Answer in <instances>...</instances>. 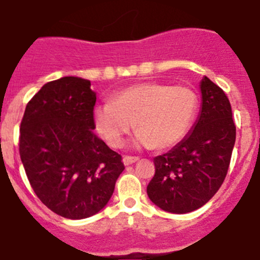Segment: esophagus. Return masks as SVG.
I'll list each match as a JSON object with an SVG mask.
<instances>
[{
    "mask_svg": "<svg viewBox=\"0 0 260 260\" xmlns=\"http://www.w3.org/2000/svg\"><path fill=\"white\" fill-rule=\"evenodd\" d=\"M136 161H138V157H135V156H124V157H123V164L127 166L132 165Z\"/></svg>",
    "mask_w": 260,
    "mask_h": 260,
    "instance_id": "1",
    "label": "esophagus"
}]
</instances>
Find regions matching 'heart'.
<instances>
[{
	"label": "heart",
	"mask_w": 260,
	"mask_h": 260,
	"mask_svg": "<svg viewBox=\"0 0 260 260\" xmlns=\"http://www.w3.org/2000/svg\"><path fill=\"white\" fill-rule=\"evenodd\" d=\"M197 108L198 96L191 87L143 82L120 90L109 104L95 108L94 123L110 147H122L135 127L136 147L168 150L185 137Z\"/></svg>",
	"instance_id": "1"
}]
</instances>
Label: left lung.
I'll return each mask as SVG.
<instances>
[{
    "instance_id": "left-lung-1",
    "label": "left lung",
    "mask_w": 260,
    "mask_h": 260,
    "mask_svg": "<svg viewBox=\"0 0 260 260\" xmlns=\"http://www.w3.org/2000/svg\"><path fill=\"white\" fill-rule=\"evenodd\" d=\"M202 103L191 131L169 152L156 156L147 185L153 205L170 213H188L217 193L228 174L236 127L228 96L208 77L200 84Z\"/></svg>"
}]
</instances>
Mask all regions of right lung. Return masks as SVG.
I'll return each instance as SVG.
<instances>
[{
	"mask_svg": "<svg viewBox=\"0 0 260 260\" xmlns=\"http://www.w3.org/2000/svg\"><path fill=\"white\" fill-rule=\"evenodd\" d=\"M89 80L66 76L45 84L27 103L20 157L40 201L70 220L107 206L124 170L122 156L94 133L96 94Z\"/></svg>",
	"mask_w": 260,
	"mask_h": 260,
	"instance_id": "right-lung-1",
	"label": "right lung"
}]
</instances>
